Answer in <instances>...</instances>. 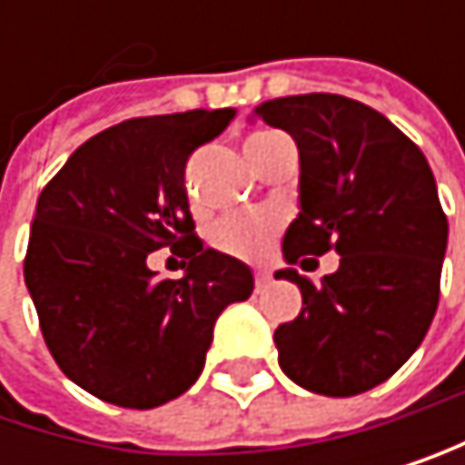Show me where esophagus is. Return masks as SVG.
Masks as SVG:
<instances>
[{"mask_svg": "<svg viewBox=\"0 0 465 465\" xmlns=\"http://www.w3.org/2000/svg\"><path fill=\"white\" fill-rule=\"evenodd\" d=\"M267 284H271V273H267V271H256V290H262Z\"/></svg>", "mask_w": 465, "mask_h": 465, "instance_id": "1", "label": "esophagus"}]
</instances>
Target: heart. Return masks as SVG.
Instances as JSON below:
<instances>
[{
	"label": "heart",
	"instance_id": "1",
	"mask_svg": "<svg viewBox=\"0 0 465 465\" xmlns=\"http://www.w3.org/2000/svg\"><path fill=\"white\" fill-rule=\"evenodd\" d=\"M267 134H256L251 139H262ZM248 139V142H251ZM279 231V217L273 212H248V214H234L225 217L212 228V245L228 256L240 259H256L267 251L271 240Z\"/></svg>",
	"mask_w": 465,
	"mask_h": 465
}]
</instances>
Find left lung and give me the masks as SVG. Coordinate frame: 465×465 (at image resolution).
Masks as SVG:
<instances>
[{
    "label": "left lung",
    "instance_id": "1",
    "mask_svg": "<svg viewBox=\"0 0 465 465\" xmlns=\"http://www.w3.org/2000/svg\"><path fill=\"white\" fill-rule=\"evenodd\" d=\"M248 119L298 147V217L276 279L298 284L303 307L273 334L279 365L323 396L377 388L413 357L438 310L450 225L427 158L388 116L341 94L279 97ZM326 250L341 267L321 285L289 267Z\"/></svg>",
    "mask_w": 465,
    "mask_h": 465
}]
</instances>
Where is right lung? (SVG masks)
Segmentation results:
<instances>
[{
    "instance_id": "1",
    "label": "right lung",
    "mask_w": 465,
    "mask_h": 465,
    "mask_svg": "<svg viewBox=\"0 0 465 465\" xmlns=\"http://www.w3.org/2000/svg\"><path fill=\"white\" fill-rule=\"evenodd\" d=\"M231 108L139 116L80 144L35 203L25 284L49 354L92 396L134 410L194 385L214 323L251 298L253 273L192 237L183 189L192 150L225 131ZM170 244L187 267L149 271Z\"/></svg>"
}]
</instances>
